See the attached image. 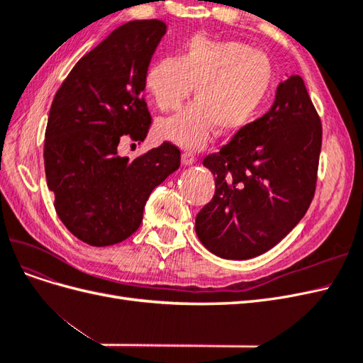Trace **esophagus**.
<instances>
[{"mask_svg":"<svg viewBox=\"0 0 363 363\" xmlns=\"http://www.w3.org/2000/svg\"><path fill=\"white\" fill-rule=\"evenodd\" d=\"M182 162L183 164H194L196 162V156L191 151H184L182 155Z\"/></svg>","mask_w":363,"mask_h":363,"instance_id":"34e87169","label":"esophagus"}]
</instances>
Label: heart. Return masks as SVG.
<instances>
[{"mask_svg": "<svg viewBox=\"0 0 363 363\" xmlns=\"http://www.w3.org/2000/svg\"><path fill=\"white\" fill-rule=\"evenodd\" d=\"M272 67L265 54L235 40L194 36L177 57H163L145 72V91L160 111L195 101L156 123V135L183 148L200 150L216 131L233 135L250 124L265 101Z\"/></svg>", "mask_w": 363, "mask_h": 363, "instance_id": "b5f03b06", "label": "heart"}]
</instances>
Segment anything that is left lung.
<instances>
[{"instance_id": "left-lung-1", "label": "left lung", "mask_w": 363, "mask_h": 363, "mask_svg": "<svg viewBox=\"0 0 363 363\" xmlns=\"http://www.w3.org/2000/svg\"><path fill=\"white\" fill-rule=\"evenodd\" d=\"M321 144L320 115L301 77L291 75L265 115L204 157L215 195L195 219L201 244L235 260L277 245L313 200Z\"/></svg>"}]
</instances>
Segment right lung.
<instances>
[{"label":"right lung","mask_w":363,"mask_h":363,"mask_svg":"<svg viewBox=\"0 0 363 363\" xmlns=\"http://www.w3.org/2000/svg\"><path fill=\"white\" fill-rule=\"evenodd\" d=\"M167 24L130 21L75 63L54 95L45 130V175L54 207L69 232L92 247L133 235L152 189L180 167L171 142L133 160L119 140L142 142L151 115L142 96Z\"/></svg>","instance_id":"add662e5"}]
</instances>
